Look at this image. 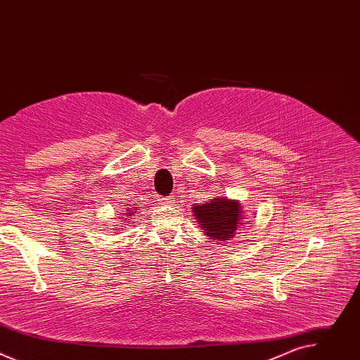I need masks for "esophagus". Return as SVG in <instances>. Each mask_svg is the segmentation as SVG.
<instances>
[{"instance_id": "34e87169", "label": "esophagus", "mask_w": 360, "mask_h": 360, "mask_svg": "<svg viewBox=\"0 0 360 360\" xmlns=\"http://www.w3.org/2000/svg\"><path fill=\"white\" fill-rule=\"evenodd\" d=\"M174 202V196H167V198H161L160 203L161 205H171Z\"/></svg>"}]
</instances>
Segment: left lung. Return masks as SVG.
Listing matches in <instances>:
<instances>
[{"instance_id":"1","label":"left lung","mask_w":360,"mask_h":360,"mask_svg":"<svg viewBox=\"0 0 360 360\" xmlns=\"http://www.w3.org/2000/svg\"><path fill=\"white\" fill-rule=\"evenodd\" d=\"M192 211L199 226L214 240H229V238H233L243 219L240 203L226 198L210 199L208 203L196 205Z\"/></svg>"}]
</instances>
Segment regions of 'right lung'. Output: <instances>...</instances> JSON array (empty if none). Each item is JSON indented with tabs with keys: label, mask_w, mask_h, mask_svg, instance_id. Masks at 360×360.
<instances>
[{
	"label": "right lung",
	"mask_w": 360,
	"mask_h": 360,
	"mask_svg": "<svg viewBox=\"0 0 360 360\" xmlns=\"http://www.w3.org/2000/svg\"><path fill=\"white\" fill-rule=\"evenodd\" d=\"M136 211L135 210H132V208H129V210H127V214L122 217V219H128L129 217H134V214H135Z\"/></svg>",
	"instance_id": "obj_1"
}]
</instances>
